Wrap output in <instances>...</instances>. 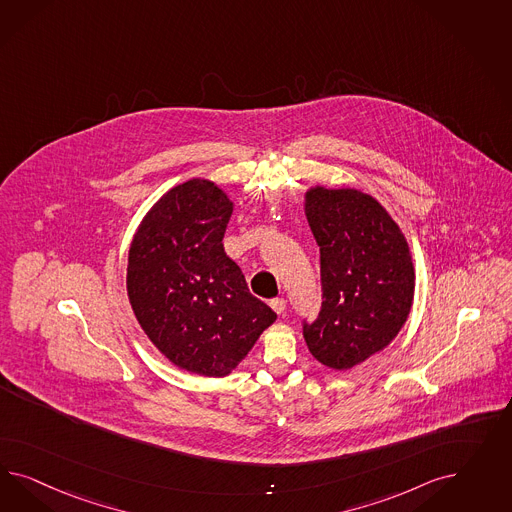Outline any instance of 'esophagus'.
<instances>
[{"label":"esophagus","mask_w":512,"mask_h":512,"mask_svg":"<svg viewBox=\"0 0 512 512\" xmlns=\"http://www.w3.org/2000/svg\"><path fill=\"white\" fill-rule=\"evenodd\" d=\"M270 308L276 311L278 315H283V311L287 308V304H285V300H283V298H274V300H270Z\"/></svg>","instance_id":"esophagus-1"}]
</instances>
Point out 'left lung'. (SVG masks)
<instances>
[{"label": "left lung", "mask_w": 512, "mask_h": 512, "mask_svg": "<svg viewBox=\"0 0 512 512\" xmlns=\"http://www.w3.org/2000/svg\"><path fill=\"white\" fill-rule=\"evenodd\" d=\"M304 210L321 248L323 287L304 340L323 366L343 372L398 336L413 306L415 268L402 229L372 195L310 187Z\"/></svg>", "instance_id": "obj_1"}]
</instances>
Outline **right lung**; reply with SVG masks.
Listing matches in <instances>:
<instances>
[{
  "mask_svg": "<svg viewBox=\"0 0 512 512\" xmlns=\"http://www.w3.org/2000/svg\"><path fill=\"white\" fill-rule=\"evenodd\" d=\"M233 208L214 182L187 180L155 202L129 246L127 296L144 334L204 377L233 372L276 321L223 249Z\"/></svg>",
  "mask_w": 512,
  "mask_h": 512,
  "instance_id": "1",
  "label": "right lung"
}]
</instances>
